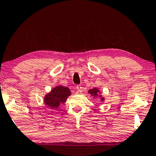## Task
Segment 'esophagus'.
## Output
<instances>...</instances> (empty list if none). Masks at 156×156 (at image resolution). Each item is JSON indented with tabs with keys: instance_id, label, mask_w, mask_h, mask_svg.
<instances>
[{
	"instance_id": "1",
	"label": "esophagus",
	"mask_w": 156,
	"mask_h": 156,
	"mask_svg": "<svg viewBox=\"0 0 156 156\" xmlns=\"http://www.w3.org/2000/svg\"><path fill=\"white\" fill-rule=\"evenodd\" d=\"M76 88H77L78 92H82V91H83V88H82V87L81 86H79H79H77Z\"/></svg>"
}]
</instances>
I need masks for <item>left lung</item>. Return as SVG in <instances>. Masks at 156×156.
Returning <instances> with one entry per match:
<instances>
[{
    "mask_svg": "<svg viewBox=\"0 0 156 156\" xmlns=\"http://www.w3.org/2000/svg\"><path fill=\"white\" fill-rule=\"evenodd\" d=\"M88 93L90 94L91 96H92L94 98H99L101 99V101L104 102L105 101V97L102 95V92L97 87H94L92 89H90L89 91H88Z\"/></svg>",
    "mask_w": 156,
    "mask_h": 156,
    "instance_id": "1",
    "label": "left lung"
}]
</instances>
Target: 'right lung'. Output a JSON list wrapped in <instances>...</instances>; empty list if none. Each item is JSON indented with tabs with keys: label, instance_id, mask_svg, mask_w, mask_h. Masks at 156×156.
<instances>
[{
	"label": "right lung",
	"instance_id": "obj_1",
	"mask_svg": "<svg viewBox=\"0 0 156 156\" xmlns=\"http://www.w3.org/2000/svg\"><path fill=\"white\" fill-rule=\"evenodd\" d=\"M71 95V92L68 87L61 85L55 87L44 96L43 102L45 107H48L50 112L54 113L66 101L68 97Z\"/></svg>",
	"mask_w": 156,
	"mask_h": 156
}]
</instances>
